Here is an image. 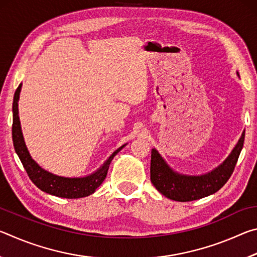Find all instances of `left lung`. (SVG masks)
I'll list each match as a JSON object with an SVG mask.
<instances>
[{"mask_svg":"<svg viewBox=\"0 0 257 257\" xmlns=\"http://www.w3.org/2000/svg\"><path fill=\"white\" fill-rule=\"evenodd\" d=\"M239 76V73L237 72ZM245 132L241 134L236 146L222 163L212 171L199 176L179 173L167 163L158 150L152 149L151 181L165 197L177 202H189L210 196L222 188L232 175L233 169L242 150Z\"/></svg>","mask_w":257,"mask_h":257,"instance_id":"obj_1","label":"left lung"}]
</instances>
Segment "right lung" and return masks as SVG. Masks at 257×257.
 <instances>
[{"label":"right lung","instance_id":"obj_1","mask_svg":"<svg viewBox=\"0 0 257 257\" xmlns=\"http://www.w3.org/2000/svg\"><path fill=\"white\" fill-rule=\"evenodd\" d=\"M23 84H20L17 88L14 97V105H12V113H14V123H12V141L16 153L23 163L25 170L35 185L42 191L50 195H54L63 198H80L92 195L97 187L102 185L107 175L108 167L113 158L127 145L124 144L118 150H115L108 156L107 160L99 167L96 171L84 177H63L58 176L55 173L45 170L35 161L26 146L23 130H21L18 102L20 97V92Z\"/></svg>","mask_w":257,"mask_h":257}]
</instances>
